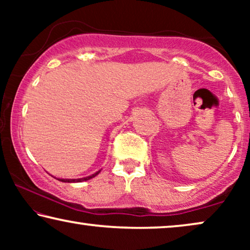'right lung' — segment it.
I'll use <instances>...</instances> for the list:
<instances>
[{"instance_id": "right-lung-1", "label": "right lung", "mask_w": 250, "mask_h": 250, "mask_svg": "<svg viewBox=\"0 0 250 250\" xmlns=\"http://www.w3.org/2000/svg\"><path fill=\"white\" fill-rule=\"evenodd\" d=\"M99 173H100V170H98L97 173L92 174V175H90V176H86V177H82V179H59V181H61V182H68V183H74V182H82V181H87V180H91V179H93V177H94V176H97Z\"/></svg>"}]
</instances>
